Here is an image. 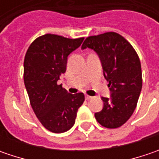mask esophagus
Listing matches in <instances>:
<instances>
[{
    "instance_id": "34e87169",
    "label": "esophagus",
    "mask_w": 159,
    "mask_h": 159,
    "mask_svg": "<svg viewBox=\"0 0 159 159\" xmlns=\"http://www.w3.org/2000/svg\"><path fill=\"white\" fill-rule=\"evenodd\" d=\"M85 98H86V100H89V99H91V98H92V96L86 95H85Z\"/></svg>"
}]
</instances>
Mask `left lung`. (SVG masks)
<instances>
[{
	"mask_svg": "<svg viewBox=\"0 0 159 159\" xmlns=\"http://www.w3.org/2000/svg\"><path fill=\"white\" fill-rule=\"evenodd\" d=\"M91 48L101 61L111 95L102 97V110L95 113L99 124L107 128L119 127L134 113L143 87L142 68L132 45L119 34L110 32L88 37L81 49Z\"/></svg>",
	"mask_w": 159,
	"mask_h": 159,
	"instance_id": "1",
	"label": "left lung"
}]
</instances>
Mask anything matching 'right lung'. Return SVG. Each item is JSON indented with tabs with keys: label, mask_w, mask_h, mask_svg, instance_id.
<instances>
[{
	"label": "right lung",
	"mask_w": 159,
	"mask_h": 159,
	"mask_svg": "<svg viewBox=\"0 0 159 159\" xmlns=\"http://www.w3.org/2000/svg\"><path fill=\"white\" fill-rule=\"evenodd\" d=\"M83 40L45 34L30 45L25 57L24 81L31 105L40 123L53 133H64L73 126L85 100L83 93L72 95L57 84L66 70L68 56Z\"/></svg>",
	"instance_id": "add662e5"
}]
</instances>
